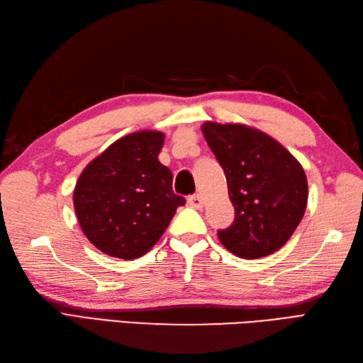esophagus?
<instances>
[{"label": "esophagus", "instance_id": "esophagus-1", "mask_svg": "<svg viewBox=\"0 0 363 363\" xmlns=\"http://www.w3.org/2000/svg\"><path fill=\"white\" fill-rule=\"evenodd\" d=\"M187 203H189V206L190 207H194V209H203V198L199 196V195H191V196H189V199H187Z\"/></svg>", "mask_w": 363, "mask_h": 363}]
</instances>
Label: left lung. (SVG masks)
Listing matches in <instances>:
<instances>
[{"mask_svg": "<svg viewBox=\"0 0 363 363\" xmlns=\"http://www.w3.org/2000/svg\"><path fill=\"white\" fill-rule=\"evenodd\" d=\"M207 145L225 169L234 223L218 230L226 250L242 259L273 254L289 242L304 217L307 177L289 150L262 130L206 121Z\"/></svg>", "mask_w": 363, "mask_h": 363, "instance_id": "obj_1", "label": "left lung"}]
</instances>
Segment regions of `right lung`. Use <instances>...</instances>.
<instances>
[{
  "label": "right lung",
  "instance_id": "add662e5",
  "mask_svg": "<svg viewBox=\"0 0 363 363\" xmlns=\"http://www.w3.org/2000/svg\"><path fill=\"white\" fill-rule=\"evenodd\" d=\"M165 135L137 130L118 138L82 169L73 191L84 235L107 256L142 257L165 233L186 199L159 162Z\"/></svg>",
  "mask_w": 363,
  "mask_h": 363
}]
</instances>
